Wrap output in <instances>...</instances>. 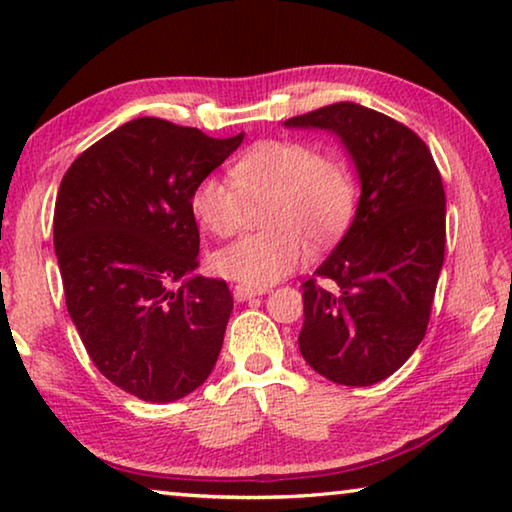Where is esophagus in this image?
<instances>
[{"label": "esophagus", "instance_id": "34e87169", "mask_svg": "<svg viewBox=\"0 0 512 512\" xmlns=\"http://www.w3.org/2000/svg\"><path fill=\"white\" fill-rule=\"evenodd\" d=\"M266 291H268L266 287H246V284H237V287H235V298L239 302H244V300H250V298H255V296H264Z\"/></svg>", "mask_w": 512, "mask_h": 512}]
</instances>
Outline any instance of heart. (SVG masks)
<instances>
[{
  "label": "heart",
  "instance_id": "heart-1",
  "mask_svg": "<svg viewBox=\"0 0 512 512\" xmlns=\"http://www.w3.org/2000/svg\"><path fill=\"white\" fill-rule=\"evenodd\" d=\"M264 205L268 230L237 239L214 253V271L266 287L302 264L307 235L325 241L348 225L357 203V187L345 164L316 146L296 140H264L232 162L230 176L198 180L189 205L196 221L216 237H230L244 221L246 207Z\"/></svg>",
  "mask_w": 512,
  "mask_h": 512
}]
</instances>
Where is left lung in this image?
Here are the masks:
<instances>
[{
	"label": "left lung",
	"mask_w": 512,
	"mask_h": 512,
	"mask_svg": "<svg viewBox=\"0 0 512 512\" xmlns=\"http://www.w3.org/2000/svg\"><path fill=\"white\" fill-rule=\"evenodd\" d=\"M284 126L339 135L361 180L348 232L302 282L300 352L334 384H377L427 334L445 259L443 178L411 128L359 103H332Z\"/></svg>",
	"instance_id": "8db88e82"
}]
</instances>
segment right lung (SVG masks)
<instances>
[{
  "instance_id": "right-lung-1",
  "label": "right lung",
  "mask_w": 512,
  "mask_h": 512,
  "mask_svg": "<svg viewBox=\"0 0 512 512\" xmlns=\"http://www.w3.org/2000/svg\"><path fill=\"white\" fill-rule=\"evenodd\" d=\"M244 142L140 117L72 162L54 210L67 311L103 377L144 402L196 391L232 314L225 280L198 266L189 198Z\"/></svg>"
}]
</instances>
